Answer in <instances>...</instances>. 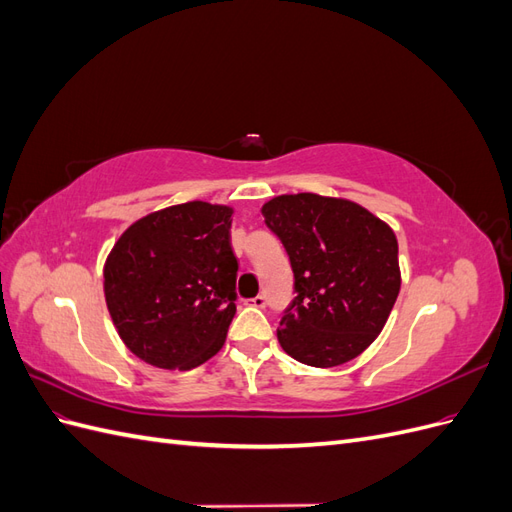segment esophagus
<instances>
[{
	"instance_id": "obj_1",
	"label": "esophagus",
	"mask_w": 512,
	"mask_h": 512,
	"mask_svg": "<svg viewBox=\"0 0 512 512\" xmlns=\"http://www.w3.org/2000/svg\"><path fill=\"white\" fill-rule=\"evenodd\" d=\"M247 303H250V305H254V307H265L267 305V299L265 297H262V294H258V297H254V299H250V301H247Z\"/></svg>"
}]
</instances>
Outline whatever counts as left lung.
Wrapping results in <instances>:
<instances>
[{
  "mask_svg": "<svg viewBox=\"0 0 512 512\" xmlns=\"http://www.w3.org/2000/svg\"><path fill=\"white\" fill-rule=\"evenodd\" d=\"M262 215L286 247L297 292L277 329L282 348L312 367L356 359L399 294L393 228L352 200L312 192L275 196Z\"/></svg>",
  "mask_w": 512,
  "mask_h": 512,
  "instance_id": "obj_1",
  "label": "left lung"
}]
</instances>
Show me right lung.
<instances>
[{"mask_svg": "<svg viewBox=\"0 0 512 512\" xmlns=\"http://www.w3.org/2000/svg\"><path fill=\"white\" fill-rule=\"evenodd\" d=\"M232 213L192 200L145 215L115 241L104 262V299L141 361L188 371L224 346L237 312Z\"/></svg>", "mask_w": 512, "mask_h": 512, "instance_id": "obj_1", "label": "right lung"}]
</instances>
